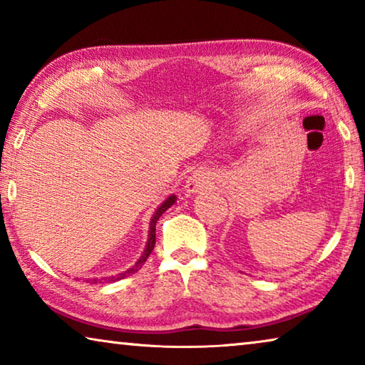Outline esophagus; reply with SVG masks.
Here are the masks:
<instances>
[{
  "label": "esophagus",
  "instance_id": "obj_1",
  "mask_svg": "<svg viewBox=\"0 0 365 365\" xmlns=\"http://www.w3.org/2000/svg\"><path fill=\"white\" fill-rule=\"evenodd\" d=\"M211 183V177L205 170H196L188 177L187 185H185V191L187 193H197L202 188H206Z\"/></svg>",
  "mask_w": 365,
  "mask_h": 365
}]
</instances>
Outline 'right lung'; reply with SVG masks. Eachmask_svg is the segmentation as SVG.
<instances>
[{
	"instance_id": "obj_1",
	"label": "right lung",
	"mask_w": 365,
	"mask_h": 365,
	"mask_svg": "<svg viewBox=\"0 0 365 365\" xmlns=\"http://www.w3.org/2000/svg\"><path fill=\"white\" fill-rule=\"evenodd\" d=\"M177 201V197H175V195H170L168 200H165L163 205H160L158 209H156V212L153 214V217H151V222H150V233H148V243H146V248H145V251H143V255L140 256V259L137 262H135V265H132L130 269L128 270H125L123 272V274H119V275H113V277H106V282H115V280H120V279H125V277H128V275H132V274H135V272H137L138 269H141V265H143L145 262H146V259H148V256L151 255V251H153V248H154V245H156V224H158V220H159V217L160 215H163L165 211H168V209L174 205V202ZM98 280L96 279H93V283H96Z\"/></svg>"
}]
</instances>
